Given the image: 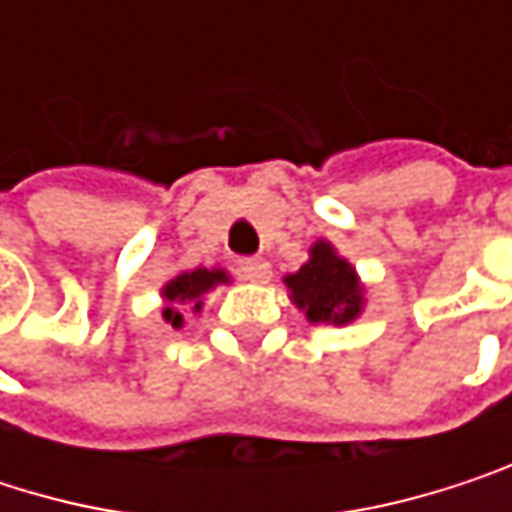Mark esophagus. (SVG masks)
Wrapping results in <instances>:
<instances>
[{
  "label": "esophagus",
  "instance_id": "esophagus-1",
  "mask_svg": "<svg viewBox=\"0 0 512 512\" xmlns=\"http://www.w3.org/2000/svg\"><path fill=\"white\" fill-rule=\"evenodd\" d=\"M240 272H243L246 281H255V284H263V281L272 278V266L263 257H246V260H240Z\"/></svg>",
  "mask_w": 512,
  "mask_h": 512
}]
</instances>
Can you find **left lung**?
<instances>
[{
  "mask_svg": "<svg viewBox=\"0 0 512 512\" xmlns=\"http://www.w3.org/2000/svg\"><path fill=\"white\" fill-rule=\"evenodd\" d=\"M284 284L311 323H350L361 311L356 272L344 257L335 255L329 243H317L311 260L299 266V272L287 275Z\"/></svg>",
  "mask_w": 512,
  "mask_h": 512,
  "instance_id": "8db88e82",
  "label": "left lung"
}]
</instances>
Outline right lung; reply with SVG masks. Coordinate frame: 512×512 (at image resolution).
<instances>
[{"instance_id": "add662e5", "label": "right lung", "mask_w": 512, "mask_h": 512, "mask_svg": "<svg viewBox=\"0 0 512 512\" xmlns=\"http://www.w3.org/2000/svg\"><path fill=\"white\" fill-rule=\"evenodd\" d=\"M219 281H228V275L222 272V269H195V272H183V275H177V278H171L168 284H165V290H162V296H165V302H168V308L162 311V317L174 326V329H180L183 326V317H180V311L174 308V305H180V302H195V311L201 308V302H198V296L201 293H207L213 284H219Z\"/></svg>"}]
</instances>
